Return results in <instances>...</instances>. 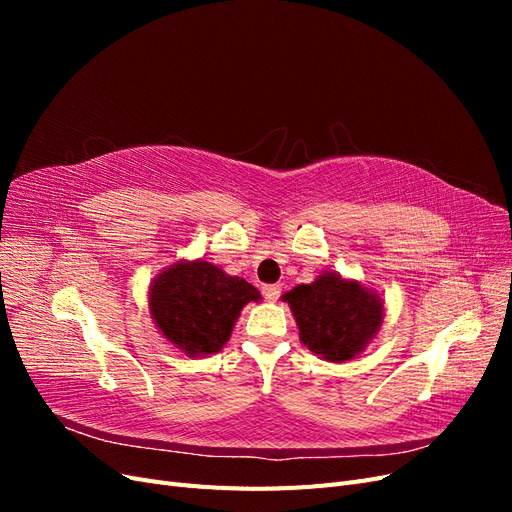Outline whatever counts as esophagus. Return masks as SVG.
Here are the masks:
<instances>
[{
    "label": "esophagus",
    "instance_id": "34e87169",
    "mask_svg": "<svg viewBox=\"0 0 512 512\" xmlns=\"http://www.w3.org/2000/svg\"><path fill=\"white\" fill-rule=\"evenodd\" d=\"M262 294H265L267 301H277V299H280V294H282V286L280 284H267V286H262Z\"/></svg>",
    "mask_w": 512,
    "mask_h": 512
}]
</instances>
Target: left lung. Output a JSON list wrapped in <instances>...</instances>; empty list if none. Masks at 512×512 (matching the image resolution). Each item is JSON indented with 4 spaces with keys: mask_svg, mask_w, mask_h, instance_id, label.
<instances>
[{
    "mask_svg": "<svg viewBox=\"0 0 512 512\" xmlns=\"http://www.w3.org/2000/svg\"><path fill=\"white\" fill-rule=\"evenodd\" d=\"M301 342L322 359L342 363L359 354L382 322V303L361 284L333 273L284 294Z\"/></svg>",
    "mask_w": 512,
    "mask_h": 512,
    "instance_id": "obj_1",
    "label": "left lung"
}]
</instances>
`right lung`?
Wrapping results in <instances>:
<instances>
[{
	"mask_svg": "<svg viewBox=\"0 0 512 512\" xmlns=\"http://www.w3.org/2000/svg\"><path fill=\"white\" fill-rule=\"evenodd\" d=\"M260 292L211 262H179L151 286L149 307L170 344L188 354H211L228 342L245 303Z\"/></svg>",
	"mask_w": 512,
	"mask_h": 512,
	"instance_id": "add662e5",
	"label": "right lung"
}]
</instances>
